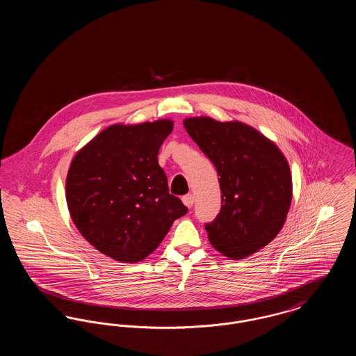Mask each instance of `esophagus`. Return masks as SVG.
I'll list each match as a JSON object with an SVG mask.
<instances>
[{
    "label": "esophagus",
    "mask_w": 356,
    "mask_h": 356,
    "mask_svg": "<svg viewBox=\"0 0 356 356\" xmlns=\"http://www.w3.org/2000/svg\"><path fill=\"white\" fill-rule=\"evenodd\" d=\"M193 202H195V197H193V195L188 193V195H186V196H183V203L186 204L188 208H191V207L193 205Z\"/></svg>",
    "instance_id": "obj_1"
}]
</instances>
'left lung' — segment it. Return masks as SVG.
I'll use <instances>...</instances> for the list:
<instances>
[{"instance_id":"left-lung-1","label":"left lung","mask_w":356,"mask_h":356,"mask_svg":"<svg viewBox=\"0 0 356 356\" xmlns=\"http://www.w3.org/2000/svg\"><path fill=\"white\" fill-rule=\"evenodd\" d=\"M184 127L220 177V212L205 224L211 244L231 259L254 254L271 243L287 218L292 179L286 157L240 121L191 118Z\"/></svg>"}]
</instances>
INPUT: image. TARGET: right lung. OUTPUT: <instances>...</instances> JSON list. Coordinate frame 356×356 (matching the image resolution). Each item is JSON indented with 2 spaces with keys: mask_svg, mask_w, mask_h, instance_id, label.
<instances>
[{
  "mask_svg": "<svg viewBox=\"0 0 356 356\" xmlns=\"http://www.w3.org/2000/svg\"><path fill=\"white\" fill-rule=\"evenodd\" d=\"M170 120L104 129L70 163L65 191L70 218L102 254L137 263L160 245L188 208L170 195L157 154Z\"/></svg>",
  "mask_w": 356,
  "mask_h": 356,
  "instance_id": "1",
  "label": "right lung"
}]
</instances>
